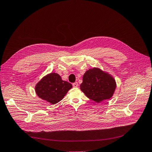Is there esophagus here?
<instances>
[{
	"label": "esophagus",
	"instance_id": "obj_1",
	"mask_svg": "<svg viewBox=\"0 0 152 152\" xmlns=\"http://www.w3.org/2000/svg\"><path fill=\"white\" fill-rule=\"evenodd\" d=\"M78 83H77V82H75V83H72V86L74 87V88H77V86H78Z\"/></svg>",
	"mask_w": 152,
	"mask_h": 152
}]
</instances>
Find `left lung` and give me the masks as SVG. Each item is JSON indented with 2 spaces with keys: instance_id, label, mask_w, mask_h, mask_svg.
Listing matches in <instances>:
<instances>
[{
  "instance_id": "obj_1",
  "label": "left lung",
  "mask_w": 152,
  "mask_h": 152,
  "mask_svg": "<svg viewBox=\"0 0 152 152\" xmlns=\"http://www.w3.org/2000/svg\"><path fill=\"white\" fill-rule=\"evenodd\" d=\"M116 86L115 80L110 75L94 67L83 75L80 89L88 98L99 103L111 98Z\"/></svg>"
}]
</instances>
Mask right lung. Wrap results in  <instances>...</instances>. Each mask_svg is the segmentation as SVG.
<instances>
[{"label": "right lung", "instance_id": "add662e5", "mask_svg": "<svg viewBox=\"0 0 152 152\" xmlns=\"http://www.w3.org/2000/svg\"><path fill=\"white\" fill-rule=\"evenodd\" d=\"M72 87L71 83L62 80L57 73L52 72L44 76L35 89L39 98L54 104L63 99Z\"/></svg>", "mask_w": 152, "mask_h": 152}]
</instances>
